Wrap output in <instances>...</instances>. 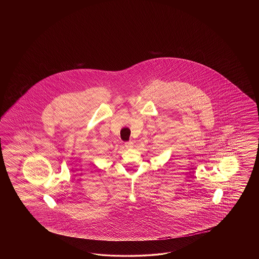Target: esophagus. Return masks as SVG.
I'll use <instances>...</instances> for the list:
<instances>
[{
  "label": "esophagus",
  "mask_w": 259,
  "mask_h": 259,
  "mask_svg": "<svg viewBox=\"0 0 259 259\" xmlns=\"http://www.w3.org/2000/svg\"><path fill=\"white\" fill-rule=\"evenodd\" d=\"M125 146L127 149L132 148L133 147V143L132 142H127V143H125Z\"/></svg>",
  "instance_id": "34e87169"
}]
</instances>
